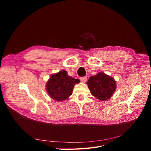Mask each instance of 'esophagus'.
Returning <instances> with one entry per match:
<instances>
[{
  "instance_id": "1",
  "label": "esophagus",
  "mask_w": 151,
  "mask_h": 151,
  "mask_svg": "<svg viewBox=\"0 0 151 151\" xmlns=\"http://www.w3.org/2000/svg\"><path fill=\"white\" fill-rule=\"evenodd\" d=\"M80 80L82 83H86L87 81V77H80Z\"/></svg>"
}]
</instances>
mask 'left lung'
<instances>
[{
  "label": "left lung",
  "mask_w": 151,
  "mask_h": 151,
  "mask_svg": "<svg viewBox=\"0 0 151 151\" xmlns=\"http://www.w3.org/2000/svg\"><path fill=\"white\" fill-rule=\"evenodd\" d=\"M87 84L91 94L101 101H106L111 97L116 89L115 81L103 72L91 76Z\"/></svg>",
  "instance_id": "8db88e82"
}]
</instances>
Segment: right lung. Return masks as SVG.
<instances>
[{"mask_svg": "<svg viewBox=\"0 0 151 151\" xmlns=\"http://www.w3.org/2000/svg\"><path fill=\"white\" fill-rule=\"evenodd\" d=\"M79 79L68 76L65 70H61L51 76L47 83V90L50 96L58 101L67 99L72 94L74 86Z\"/></svg>", "mask_w": 151, "mask_h": 151, "instance_id": "add662e5", "label": "right lung"}]
</instances>
